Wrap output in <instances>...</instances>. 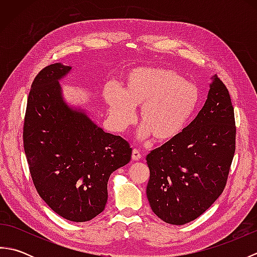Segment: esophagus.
I'll return each mask as SVG.
<instances>
[{
    "label": "esophagus",
    "instance_id": "34e87169",
    "mask_svg": "<svg viewBox=\"0 0 257 257\" xmlns=\"http://www.w3.org/2000/svg\"><path fill=\"white\" fill-rule=\"evenodd\" d=\"M132 158L134 161H138L141 159V154L137 150V149H134L133 150V155H132Z\"/></svg>",
    "mask_w": 257,
    "mask_h": 257
}]
</instances>
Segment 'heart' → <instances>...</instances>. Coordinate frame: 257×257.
<instances>
[{"mask_svg": "<svg viewBox=\"0 0 257 257\" xmlns=\"http://www.w3.org/2000/svg\"><path fill=\"white\" fill-rule=\"evenodd\" d=\"M122 86L121 90L108 85L103 92L113 129L123 132L134 122V108L140 107V137L152 135L159 143L177 139L200 105L199 87L165 67L135 68L125 75Z\"/></svg>", "mask_w": 257, "mask_h": 257, "instance_id": "1", "label": "heart"}]
</instances>
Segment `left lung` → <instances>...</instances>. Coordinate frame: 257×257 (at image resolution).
Instances as JSON below:
<instances>
[{"label":"left lung","instance_id":"8db88e82","mask_svg":"<svg viewBox=\"0 0 257 257\" xmlns=\"http://www.w3.org/2000/svg\"><path fill=\"white\" fill-rule=\"evenodd\" d=\"M204 106L177 139L147 156V198L169 224L195 220L224 190L235 152V120L225 85L214 75Z\"/></svg>","mask_w":257,"mask_h":257}]
</instances>
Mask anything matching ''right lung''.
I'll list each match as a JSON object with an SVG mask.
<instances>
[{
    "label": "right lung",
    "instance_id": "right-lung-1",
    "mask_svg": "<svg viewBox=\"0 0 257 257\" xmlns=\"http://www.w3.org/2000/svg\"><path fill=\"white\" fill-rule=\"evenodd\" d=\"M72 66L52 64L33 81L24 120V150L41 198L64 219L90 221L105 210L110 174L127 165L133 149L103 132L86 109L70 106L59 80Z\"/></svg>",
    "mask_w": 257,
    "mask_h": 257
}]
</instances>
